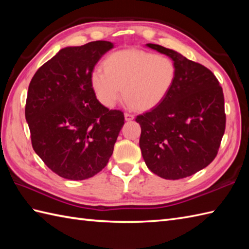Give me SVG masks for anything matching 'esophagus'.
Segmentation results:
<instances>
[{"label": "esophagus", "instance_id": "esophagus-1", "mask_svg": "<svg viewBox=\"0 0 249 249\" xmlns=\"http://www.w3.org/2000/svg\"><path fill=\"white\" fill-rule=\"evenodd\" d=\"M124 116H125V120H126V121H131V120H134V118H135L134 114L128 113V112H126V113L124 114Z\"/></svg>", "mask_w": 249, "mask_h": 249}]
</instances>
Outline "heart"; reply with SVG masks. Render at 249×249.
I'll return each instance as SVG.
<instances>
[{
  "label": "heart",
  "instance_id": "b5f03b06",
  "mask_svg": "<svg viewBox=\"0 0 249 249\" xmlns=\"http://www.w3.org/2000/svg\"><path fill=\"white\" fill-rule=\"evenodd\" d=\"M104 71L92 73V87L105 107H112L122 95L136 110L156 107L170 91L177 77L174 62L141 50H122L106 57Z\"/></svg>",
  "mask_w": 249,
  "mask_h": 249
}]
</instances>
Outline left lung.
<instances>
[{
    "label": "left lung",
    "mask_w": 249,
    "mask_h": 249,
    "mask_svg": "<svg viewBox=\"0 0 249 249\" xmlns=\"http://www.w3.org/2000/svg\"><path fill=\"white\" fill-rule=\"evenodd\" d=\"M146 46L171 57L177 77L162 102L136 118L142 156L158 177L187 178L209 166L218 153L226 128L223 89L205 66L162 46Z\"/></svg>",
    "instance_id": "obj_1"
}]
</instances>
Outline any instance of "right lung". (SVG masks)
Instances as JSON below:
<instances>
[{
	"label": "right lung",
	"instance_id": "add662e5",
	"mask_svg": "<svg viewBox=\"0 0 249 249\" xmlns=\"http://www.w3.org/2000/svg\"><path fill=\"white\" fill-rule=\"evenodd\" d=\"M112 43L96 40L66 47L32 78L25 103L32 146L50 170L72 181L107 166L124 125L121 110L100 104L92 72Z\"/></svg>",
	"mask_w": 249,
	"mask_h": 249
}]
</instances>
